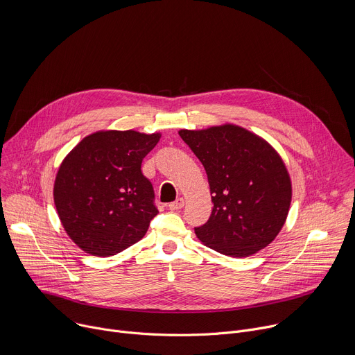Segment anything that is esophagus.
<instances>
[{"mask_svg":"<svg viewBox=\"0 0 355 355\" xmlns=\"http://www.w3.org/2000/svg\"><path fill=\"white\" fill-rule=\"evenodd\" d=\"M184 204H185V200H184V198H178V199H175L174 202H171V204L167 207L170 211H178V209H181L182 207H184Z\"/></svg>","mask_w":355,"mask_h":355,"instance_id":"1","label":"esophagus"}]
</instances>
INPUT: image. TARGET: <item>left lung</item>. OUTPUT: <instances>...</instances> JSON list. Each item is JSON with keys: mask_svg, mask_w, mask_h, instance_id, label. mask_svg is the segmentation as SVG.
Listing matches in <instances>:
<instances>
[{"mask_svg": "<svg viewBox=\"0 0 355 355\" xmlns=\"http://www.w3.org/2000/svg\"><path fill=\"white\" fill-rule=\"evenodd\" d=\"M178 133L204 164L214 202L209 220L195 227L196 237L237 259L272 243L292 199L291 177L278 151L261 136L233 123Z\"/></svg>", "mask_w": 355, "mask_h": 355, "instance_id": "obj_1", "label": "left lung"}]
</instances>
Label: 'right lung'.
Segmentation results:
<instances>
[{"label":"right lung","mask_w":355,"mask_h":355,"mask_svg":"<svg viewBox=\"0 0 355 355\" xmlns=\"http://www.w3.org/2000/svg\"><path fill=\"white\" fill-rule=\"evenodd\" d=\"M160 137V132L98 130L63 159L53 185L55 207L66 233L83 251L115 256L146 234L159 211L140 167Z\"/></svg>","instance_id":"1"}]
</instances>
